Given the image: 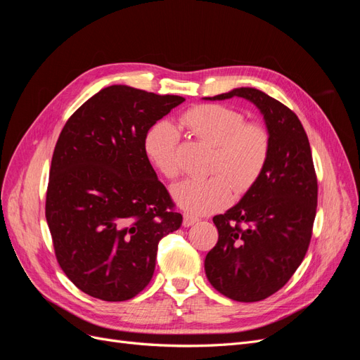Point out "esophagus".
Returning a JSON list of instances; mask_svg holds the SVG:
<instances>
[{
    "mask_svg": "<svg viewBox=\"0 0 360 360\" xmlns=\"http://www.w3.org/2000/svg\"><path fill=\"white\" fill-rule=\"evenodd\" d=\"M200 219L197 216H192V214H189V213H184L183 214V225L184 226H192L193 224H197Z\"/></svg>",
    "mask_w": 360,
    "mask_h": 360,
    "instance_id": "1",
    "label": "esophagus"
}]
</instances>
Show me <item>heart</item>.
<instances>
[{"instance_id":"1","label":"heart","mask_w":360,"mask_h":360,"mask_svg":"<svg viewBox=\"0 0 360 360\" xmlns=\"http://www.w3.org/2000/svg\"><path fill=\"white\" fill-rule=\"evenodd\" d=\"M181 124L202 143L213 147L207 179H189L172 188V200L192 214H205L225 207L233 189L243 195L255 186L270 153V136L257 123L224 105H198L181 115ZM180 136L168 123H156L144 136V153L163 177L179 176Z\"/></svg>"}]
</instances>
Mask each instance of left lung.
I'll list each match as a JSON object with an SVG mask.
<instances>
[{"label": "left lung", "instance_id": "1", "mask_svg": "<svg viewBox=\"0 0 360 360\" xmlns=\"http://www.w3.org/2000/svg\"><path fill=\"white\" fill-rule=\"evenodd\" d=\"M231 97L254 103L270 136L267 165L242 200L213 224L219 233L205 257L213 288L237 302H258L284 287L307 254L317 212V177L307 132L290 108L240 86L205 101Z\"/></svg>", "mask_w": 360, "mask_h": 360}]
</instances>
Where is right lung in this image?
I'll return each instance as SVG.
<instances>
[{
    "mask_svg": "<svg viewBox=\"0 0 360 360\" xmlns=\"http://www.w3.org/2000/svg\"><path fill=\"white\" fill-rule=\"evenodd\" d=\"M183 102L181 96L111 85L81 105L61 130L49 169L46 222L58 264L91 297H135L153 278L160 238L181 225L144 153V136Z\"/></svg>",
    "mask_w": 360,
    "mask_h": 360,
    "instance_id": "right-lung-1",
    "label": "right lung"
}]
</instances>
